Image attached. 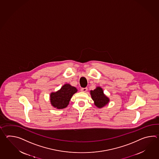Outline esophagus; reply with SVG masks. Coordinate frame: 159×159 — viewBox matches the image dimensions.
I'll return each instance as SVG.
<instances>
[{
  "instance_id": "34e87169",
  "label": "esophagus",
  "mask_w": 159,
  "mask_h": 159,
  "mask_svg": "<svg viewBox=\"0 0 159 159\" xmlns=\"http://www.w3.org/2000/svg\"><path fill=\"white\" fill-rule=\"evenodd\" d=\"M81 92H86L87 91V90H88V88H81Z\"/></svg>"
}]
</instances>
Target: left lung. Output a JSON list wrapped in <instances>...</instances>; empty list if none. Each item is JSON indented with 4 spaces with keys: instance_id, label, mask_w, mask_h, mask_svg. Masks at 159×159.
Wrapping results in <instances>:
<instances>
[{
    "instance_id": "1",
    "label": "left lung",
    "mask_w": 159,
    "mask_h": 159,
    "mask_svg": "<svg viewBox=\"0 0 159 159\" xmlns=\"http://www.w3.org/2000/svg\"><path fill=\"white\" fill-rule=\"evenodd\" d=\"M90 95L94 104L99 108H102L110 102L109 98L104 93L102 88L100 87H96L94 90L90 91Z\"/></svg>"
}]
</instances>
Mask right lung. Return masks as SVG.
I'll list each match as a JSON object with an SVG mask.
<instances>
[{"label": "right lung", "mask_w": 159, "mask_h": 159, "mask_svg": "<svg viewBox=\"0 0 159 159\" xmlns=\"http://www.w3.org/2000/svg\"><path fill=\"white\" fill-rule=\"evenodd\" d=\"M77 92L76 87L68 83L65 84L58 91L50 93L51 104L57 110L64 109L69 104L72 96Z\"/></svg>", "instance_id": "obj_1"}]
</instances>
